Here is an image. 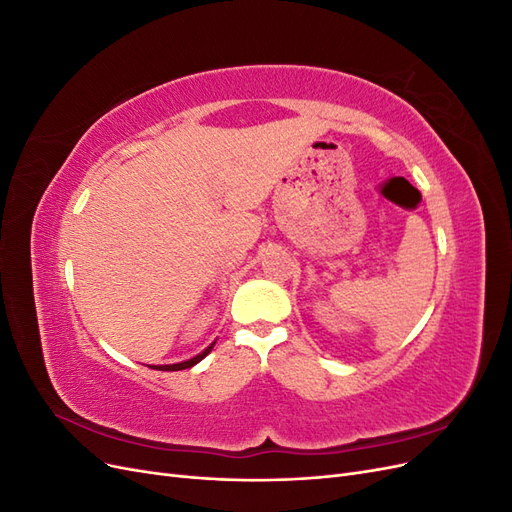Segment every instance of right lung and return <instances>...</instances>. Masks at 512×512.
I'll return each mask as SVG.
<instances>
[{"label":"right lung","instance_id":"1","mask_svg":"<svg viewBox=\"0 0 512 512\" xmlns=\"http://www.w3.org/2000/svg\"><path fill=\"white\" fill-rule=\"evenodd\" d=\"M211 348H213V344L207 348V350H203L200 352L198 356H194V359H190V361H183V363H175V365H151V369H160V371H179V369H188V367H192V365H196L198 361H203L205 356L211 352Z\"/></svg>","mask_w":512,"mask_h":512}]
</instances>
